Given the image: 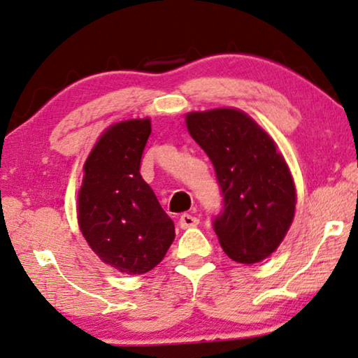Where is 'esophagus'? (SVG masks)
Returning a JSON list of instances; mask_svg holds the SVG:
<instances>
[{
  "label": "esophagus",
  "instance_id": "34e87169",
  "mask_svg": "<svg viewBox=\"0 0 358 358\" xmlns=\"http://www.w3.org/2000/svg\"><path fill=\"white\" fill-rule=\"evenodd\" d=\"M197 223H199V218L194 217L193 213H183V215L180 217V227L183 228H191V227H196Z\"/></svg>",
  "mask_w": 358,
  "mask_h": 358
}]
</instances>
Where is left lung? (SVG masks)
Listing matches in <instances>:
<instances>
[{
    "label": "left lung",
    "mask_w": 358,
    "mask_h": 358,
    "mask_svg": "<svg viewBox=\"0 0 358 358\" xmlns=\"http://www.w3.org/2000/svg\"><path fill=\"white\" fill-rule=\"evenodd\" d=\"M186 127L209 156L222 189L223 207L213 218L220 246L239 264L268 257L296 210L294 181L275 141L233 108L189 112Z\"/></svg>",
    "instance_id": "1"
}]
</instances>
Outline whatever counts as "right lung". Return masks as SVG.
<instances>
[{"label":"right lung","instance_id":"obj_1","mask_svg":"<svg viewBox=\"0 0 358 358\" xmlns=\"http://www.w3.org/2000/svg\"><path fill=\"white\" fill-rule=\"evenodd\" d=\"M151 120L110 125L83 165L78 225L90 248L122 273L143 275L165 257L175 225L140 173Z\"/></svg>","mask_w":358,"mask_h":358}]
</instances>
